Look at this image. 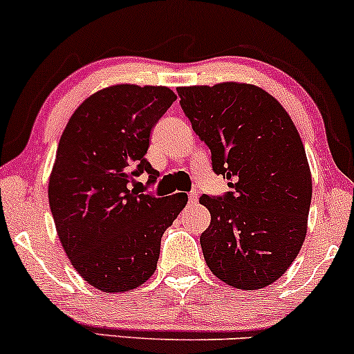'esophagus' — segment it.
<instances>
[{
    "label": "esophagus",
    "mask_w": 354,
    "mask_h": 354,
    "mask_svg": "<svg viewBox=\"0 0 354 354\" xmlns=\"http://www.w3.org/2000/svg\"><path fill=\"white\" fill-rule=\"evenodd\" d=\"M188 201L189 203H196L198 201V193H196V191H191V193L188 194Z\"/></svg>",
    "instance_id": "obj_1"
}]
</instances>
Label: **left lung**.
Wrapping results in <instances>:
<instances>
[{"instance_id": "obj_1", "label": "left lung", "mask_w": 354, "mask_h": 354, "mask_svg": "<svg viewBox=\"0 0 354 354\" xmlns=\"http://www.w3.org/2000/svg\"><path fill=\"white\" fill-rule=\"evenodd\" d=\"M213 171L230 180L223 196L203 194L211 213L200 241L214 276L239 290L281 278L301 250L311 173L298 129L265 89L243 83L178 88Z\"/></svg>"}]
</instances>
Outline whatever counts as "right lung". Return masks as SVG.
Returning a JSON list of instances; mask_svg holds the SVG:
<instances>
[{"label":"right lung","mask_w":354,"mask_h":354,"mask_svg":"<svg viewBox=\"0 0 354 354\" xmlns=\"http://www.w3.org/2000/svg\"><path fill=\"white\" fill-rule=\"evenodd\" d=\"M176 95L165 86L116 84L80 104L61 135L48 198L64 253L81 278L121 293L151 278L161 236L188 196L136 193L129 183L158 171L145 154Z\"/></svg>","instance_id":"add662e5"}]
</instances>
